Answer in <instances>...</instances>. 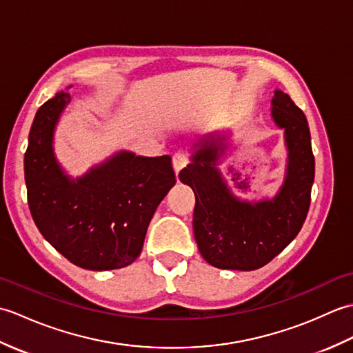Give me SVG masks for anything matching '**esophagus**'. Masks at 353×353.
Here are the masks:
<instances>
[{"mask_svg": "<svg viewBox=\"0 0 353 353\" xmlns=\"http://www.w3.org/2000/svg\"><path fill=\"white\" fill-rule=\"evenodd\" d=\"M188 162H190V156H188V153L183 152V150L174 153V156H172V167H174L176 172H179L182 168H185L186 165H188Z\"/></svg>", "mask_w": 353, "mask_h": 353, "instance_id": "1", "label": "esophagus"}]
</instances>
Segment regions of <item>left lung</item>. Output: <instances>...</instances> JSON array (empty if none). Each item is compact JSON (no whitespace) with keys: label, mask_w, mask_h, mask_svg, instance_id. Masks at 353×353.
I'll return each instance as SVG.
<instances>
[{"label":"left lung","mask_w":353,"mask_h":353,"mask_svg":"<svg viewBox=\"0 0 353 353\" xmlns=\"http://www.w3.org/2000/svg\"><path fill=\"white\" fill-rule=\"evenodd\" d=\"M272 104L288 147L287 177L274 199L249 203L229 191L215 168L224 152L219 141L205 142L179 174L196 194L192 226L199 250L216 268L264 267L296 238L308 215L316 171L308 121L282 91L274 92Z\"/></svg>","instance_id":"1"}]
</instances>
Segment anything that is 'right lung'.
<instances>
[{
    "instance_id": "1",
    "label": "right lung",
    "mask_w": 353,
    "mask_h": 353,
    "mask_svg": "<svg viewBox=\"0 0 353 353\" xmlns=\"http://www.w3.org/2000/svg\"><path fill=\"white\" fill-rule=\"evenodd\" d=\"M70 100L59 92L34 115L24 156L30 212L72 264L94 272L121 268L139 256L150 220L176 183L171 157L121 152L72 181L52 153V132Z\"/></svg>"
}]
</instances>
